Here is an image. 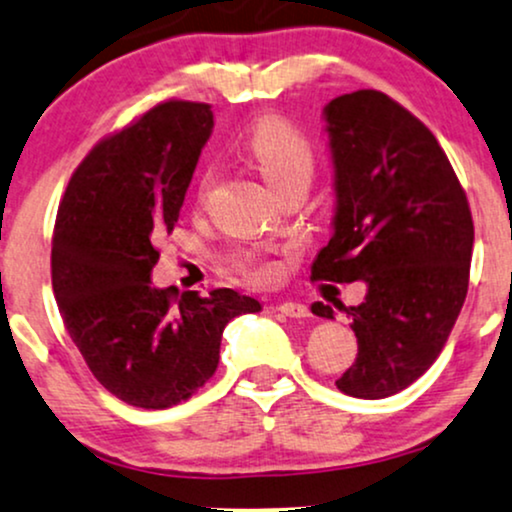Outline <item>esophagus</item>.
<instances>
[{
    "label": "esophagus",
    "instance_id": "obj_1",
    "mask_svg": "<svg viewBox=\"0 0 512 512\" xmlns=\"http://www.w3.org/2000/svg\"><path fill=\"white\" fill-rule=\"evenodd\" d=\"M278 311H280V314L290 316V318H306V316H309V309H306V306L299 304V302H282L278 306Z\"/></svg>",
    "mask_w": 512,
    "mask_h": 512
}]
</instances>
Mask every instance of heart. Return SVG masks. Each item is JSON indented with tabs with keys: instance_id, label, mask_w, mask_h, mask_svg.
Returning <instances> with one entry per match:
<instances>
[{
	"instance_id": "obj_1",
	"label": "heart",
	"mask_w": 512,
	"mask_h": 512,
	"mask_svg": "<svg viewBox=\"0 0 512 512\" xmlns=\"http://www.w3.org/2000/svg\"><path fill=\"white\" fill-rule=\"evenodd\" d=\"M242 150L273 191L292 182H299V179L311 182V174H314L316 167L314 148H311L309 138L287 117L263 114L261 119H256L251 129L246 131ZM213 184L215 172L206 170L201 177V184H198V198L201 201H206ZM237 268L239 273L254 282H268L275 275L273 263L263 261L258 256H242L237 261Z\"/></svg>"
}]
</instances>
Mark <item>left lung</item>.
Segmentation results:
<instances>
[{
  "label": "left lung",
  "instance_id": "8db88e82",
  "mask_svg": "<svg viewBox=\"0 0 512 512\" xmlns=\"http://www.w3.org/2000/svg\"><path fill=\"white\" fill-rule=\"evenodd\" d=\"M323 114L338 206L311 280L366 282L364 302L345 306L357 359L335 386L381 400L412 386L446 345L470 285L474 222L436 136L393 98L357 90ZM311 311L333 318L321 302Z\"/></svg>",
  "mask_w": 512,
  "mask_h": 512
}]
</instances>
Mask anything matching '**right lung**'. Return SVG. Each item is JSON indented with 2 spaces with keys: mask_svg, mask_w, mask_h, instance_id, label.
Listing matches in <instances>:
<instances>
[{
  "mask_svg": "<svg viewBox=\"0 0 512 512\" xmlns=\"http://www.w3.org/2000/svg\"><path fill=\"white\" fill-rule=\"evenodd\" d=\"M213 131L206 102L167 100L95 143L71 174L52 234V290L100 386L143 410L189 400L215 374L222 330L261 304L150 285Z\"/></svg>",
  "mask_w": 512,
  "mask_h": 512,
  "instance_id": "add662e5",
  "label": "right lung"
}]
</instances>
